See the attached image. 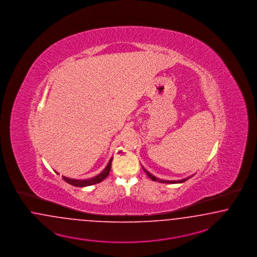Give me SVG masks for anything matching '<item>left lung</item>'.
Listing matches in <instances>:
<instances>
[{
	"mask_svg": "<svg viewBox=\"0 0 257 257\" xmlns=\"http://www.w3.org/2000/svg\"><path fill=\"white\" fill-rule=\"evenodd\" d=\"M143 169V171L146 173V175L148 176V177H150L152 180H154V181H158V182H160V183H172V184H176V183H182V182H184V181H186L187 179H189L190 177H186V178H184V179H180V180H164V179H160L159 177H156L155 176H153L151 173H149L146 169L144 168V167H142ZM193 177V176H192Z\"/></svg>",
	"mask_w": 257,
	"mask_h": 257,
	"instance_id": "1",
	"label": "left lung"
}]
</instances>
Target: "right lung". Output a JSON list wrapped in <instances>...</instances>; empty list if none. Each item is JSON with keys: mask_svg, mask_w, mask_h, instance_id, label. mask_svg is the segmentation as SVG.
Masks as SVG:
<instances>
[{"mask_svg": "<svg viewBox=\"0 0 257 257\" xmlns=\"http://www.w3.org/2000/svg\"><path fill=\"white\" fill-rule=\"evenodd\" d=\"M112 160H113V158L110 159L104 170H103L101 173H99L98 175H97L96 177L87 178V179H74V178H69V177H62V179H63L64 181H66L67 183L71 184V185L76 187L90 186V185L97 184V183L101 182L103 179H105V178L108 177V175H109V173H110V170H111ZM55 172H56V171H55ZM56 173L59 175L58 172H56Z\"/></svg>", "mask_w": 257, "mask_h": 257, "instance_id": "add662e5", "label": "right lung"}]
</instances>
